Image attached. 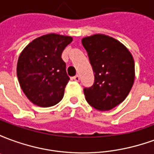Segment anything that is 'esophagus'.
<instances>
[{"label":"esophagus","mask_w":154,"mask_h":154,"mask_svg":"<svg viewBox=\"0 0 154 154\" xmlns=\"http://www.w3.org/2000/svg\"><path fill=\"white\" fill-rule=\"evenodd\" d=\"M75 82H79V80H80V77H79V76L78 75H77V76H75V77H73V78H72Z\"/></svg>","instance_id":"obj_1"}]
</instances>
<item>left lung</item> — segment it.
Segmentation results:
<instances>
[{"label": "left lung", "mask_w": 154, "mask_h": 154, "mask_svg": "<svg viewBox=\"0 0 154 154\" xmlns=\"http://www.w3.org/2000/svg\"><path fill=\"white\" fill-rule=\"evenodd\" d=\"M82 43L93 69L95 82L85 88L86 100L98 110H110L123 102L135 78L134 61L129 49L109 35L97 34Z\"/></svg>", "instance_id": "left-lung-1"}]
</instances>
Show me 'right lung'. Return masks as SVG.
I'll return each instance as SVG.
<instances>
[{"instance_id":"right-lung-1","label":"right lung","mask_w":154,"mask_h":154,"mask_svg":"<svg viewBox=\"0 0 154 154\" xmlns=\"http://www.w3.org/2000/svg\"><path fill=\"white\" fill-rule=\"evenodd\" d=\"M72 37L57 34L42 35L22 50L16 72L23 92L32 103L53 106L60 101L69 77L61 55Z\"/></svg>"}]
</instances>
